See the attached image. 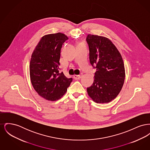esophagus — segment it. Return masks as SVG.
<instances>
[{
  "label": "esophagus",
  "instance_id": "esophagus-1",
  "mask_svg": "<svg viewBox=\"0 0 150 150\" xmlns=\"http://www.w3.org/2000/svg\"><path fill=\"white\" fill-rule=\"evenodd\" d=\"M82 75H83L82 74H80V75H74L73 78H74V79H75V80H78V79H80L81 78V76H82Z\"/></svg>",
  "mask_w": 150,
  "mask_h": 150
}]
</instances>
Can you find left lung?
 I'll list each match as a JSON object with an SVG mask.
<instances>
[{"instance_id": "1", "label": "left lung", "mask_w": 150, "mask_h": 150, "mask_svg": "<svg viewBox=\"0 0 150 150\" xmlns=\"http://www.w3.org/2000/svg\"><path fill=\"white\" fill-rule=\"evenodd\" d=\"M86 40L90 63L97 69L93 84L87 88V92L97 103L110 102L117 97L124 84L122 58L114 44L106 38L89 34Z\"/></svg>"}]
</instances>
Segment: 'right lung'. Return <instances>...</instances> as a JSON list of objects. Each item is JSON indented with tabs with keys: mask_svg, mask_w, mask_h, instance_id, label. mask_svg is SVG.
<instances>
[{
	"mask_svg": "<svg viewBox=\"0 0 150 150\" xmlns=\"http://www.w3.org/2000/svg\"><path fill=\"white\" fill-rule=\"evenodd\" d=\"M68 38L58 33L44 36L34 50L30 63L32 85L41 97L49 100L61 98L72 79L60 72L61 50Z\"/></svg>",
	"mask_w": 150,
	"mask_h": 150,
	"instance_id": "add662e5",
	"label": "right lung"
}]
</instances>
